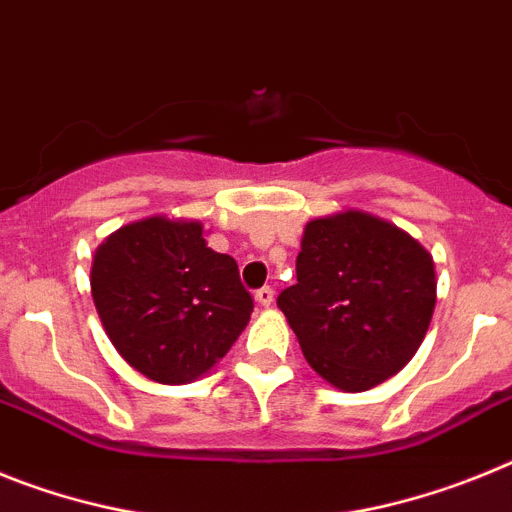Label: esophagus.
<instances>
[{"mask_svg":"<svg viewBox=\"0 0 512 512\" xmlns=\"http://www.w3.org/2000/svg\"><path fill=\"white\" fill-rule=\"evenodd\" d=\"M255 299H257V304H260V306H270V304H273V299H275V291L270 286H262V288H257V291H255Z\"/></svg>","mask_w":512,"mask_h":512,"instance_id":"esophagus-1","label":"esophagus"}]
</instances>
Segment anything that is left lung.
<instances>
[{"instance_id": "1", "label": "left lung", "mask_w": 512, "mask_h": 512, "mask_svg": "<svg viewBox=\"0 0 512 512\" xmlns=\"http://www.w3.org/2000/svg\"><path fill=\"white\" fill-rule=\"evenodd\" d=\"M309 366L342 391H366L410 363L435 309L428 250L361 211L306 224L296 283L278 293Z\"/></svg>"}]
</instances>
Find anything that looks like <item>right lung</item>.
<instances>
[{
  "mask_svg": "<svg viewBox=\"0 0 512 512\" xmlns=\"http://www.w3.org/2000/svg\"><path fill=\"white\" fill-rule=\"evenodd\" d=\"M92 299L115 350L159 384H188L224 358L255 309L234 257L198 221L118 229L92 262Z\"/></svg>",
  "mask_w": 512,
  "mask_h": 512,
  "instance_id": "right-lung-1",
  "label": "right lung"
}]
</instances>
